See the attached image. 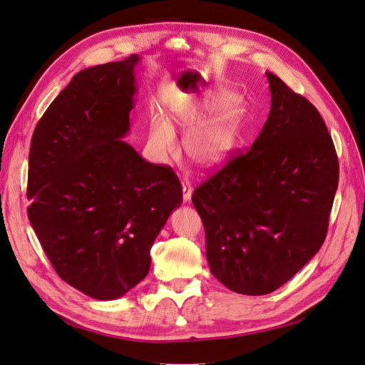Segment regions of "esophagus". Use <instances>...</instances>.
Returning a JSON list of instances; mask_svg holds the SVG:
<instances>
[{
	"mask_svg": "<svg viewBox=\"0 0 365 365\" xmlns=\"http://www.w3.org/2000/svg\"><path fill=\"white\" fill-rule=\"evenodd\" d=\"M192 193H193V187H192L190 181L184 180V181H182V199H184V202L190 200V197H192Z\"/></svg>",
	"mask_w": 365,
	"mask_h": 365,
	"instance_id": "obj_1",
	"label": "esophagus"
}]
</instances>
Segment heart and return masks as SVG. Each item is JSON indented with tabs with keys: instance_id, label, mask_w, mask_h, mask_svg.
I'll list each match as a JSON object with an SVG mask.
<instances>
[{
	"instance_id": "heart-1",
	"label": "heart",
	"mask_w": 365,
	"mask_h": 365,
	"mask_svg": "<svg viewBox=\"0 0 365 365\" xmlns=\"http://www.w3.org/2000/svg\"><path fill=\"white\" fill-rule=\"evenodd\" d=\"M173 121L184 130L188 154L202 166L222 162L238 138L240 113L233 109L218 113L205 123L199 112L190 109L175 116ZM170 125L172 120L166 121L162 115H154L150 120L147 147L158 162H166L178 154V142Z\"/></svg>"
}]
</instances>
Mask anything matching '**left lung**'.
<instances>
[{
  "label": "left lung",
  "mask_w": 365,
  "mask_h": 365,
  "mask_svg": "<svg viewBox=\"0 0 365 365\" xmlns=\"http://www.w3.org/2000/svg\"><path fill=\"white\" fill-rule=\"evenodd\" d=\"M271 110L245 153L203 181L192 200L218 282L242 295L283 286L322 247L339 158L310 101L267 71Z\"/></svg>",
  "instance_id": "1"
}]
</instances>
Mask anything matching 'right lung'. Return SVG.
Masks as SVG:
<instances>
[{
	"label": "right lung",
	"instance_id": "1",
	"mask_svg": "<svg viewBox=\"0 0 365 365\" xmlns=\"http://www.w3.org/2000/svg\"><path fill=\"white\" fill-rule=\"evenodd\" d=\"M133 53L73 76L43 113L28 157V218L56 274L85 295L120 298L182 202L177 175L121 138L136 94Z\"/></svg>",
	"mask_w": 365,
	"mask_h": 365
}]
</instances>
